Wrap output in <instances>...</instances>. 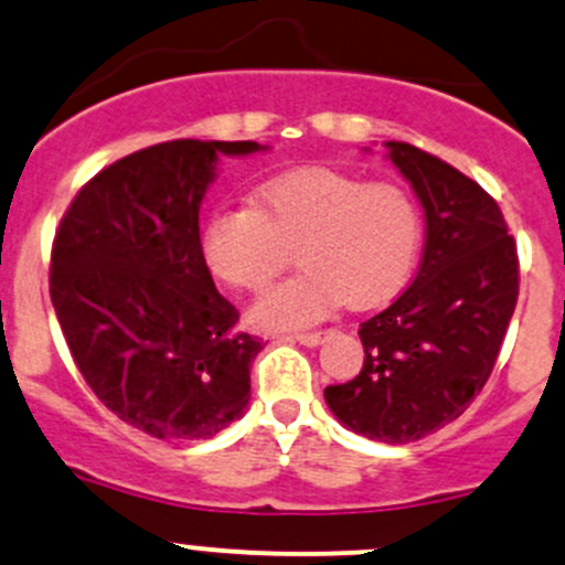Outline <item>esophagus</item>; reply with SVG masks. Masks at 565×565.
Listing matches in <instances>:
<instances>
[{
    "label": "esophagus",
    "mask_w": 565,
    "mask_h": 565,
    "mask_svg": "<svg viewBox=\"0 0 565 565\" xmlns=\"http://www.w3.org/2000/svg\"><path fill=\"white\" fill-rule=\"evenodd\" d=\"M324 335H328V332L313 330V332H295V335H287V338H289V341L302 343V347H319V343L324 341Z\"/></svg>",
    "instance_id": "34e87169"
}]
</instances>
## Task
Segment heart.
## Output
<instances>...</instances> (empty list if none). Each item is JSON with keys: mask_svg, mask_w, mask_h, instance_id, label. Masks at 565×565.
Returning a JSON list of instances; mask_svg holds the SVG:
<instances>
[{"mask_svg": "<svg viewBox=\"0 0 565 565\" xmlns=\"http://www.w3.org/2000/svg\"><path fill=\"white\" fill-rule=\"evenodd\" d=\"M419 243L423 218L401 186L308 168L267 181L257 205H218L205 222L203 257L227 287L263 292L298 248L306 270L252 308L259 328L289 330L328 317L341 300H390L412 276Z\"/></svg>", "mask_w": 565, "mask_h": 565, "instance_id": "1", "label": "heart"}]
</instances>
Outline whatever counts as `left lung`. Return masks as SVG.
<instances>
[{
    "label": "left lung",
    "instance_id": "obj_1",
    "mask_svg": "<svg viewBox=\"0 0 565 565\" xmlns=\"http://www.w3.org/2000/svg\"><path fill=\"white\" fill-rule=\"evenodd\" d=\"M387 148L425 207L423 263L401 298L360 324L362 371L330 384L324 401L349 430L408 444L482 392L518 306L520 259L501 207L477 181L408 142Z\"/></svg>",
    "mask_w": 565,
    "mask_h": 565
}]
</instances>
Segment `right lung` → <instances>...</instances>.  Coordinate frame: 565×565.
<instances>
[{
    "mask_svg": "<svg viewBox=\"0 0 565 565\" xmlns=\"http://www.w3.org/2000/svg\"><path fill=\"white\" fill-rule=\"evenodd\" d=\"M254 140H168L99 170L64 211L51 252V302L94 395L162 441H200L252 397L263 341L237 332L200 243V203L218 153Z\"/></svg>",
    "mask_w": 565,
    "mask_h": 565,
    "instance_id": "right-lung-1",
    "label": "right lung"
}]
</instances>
